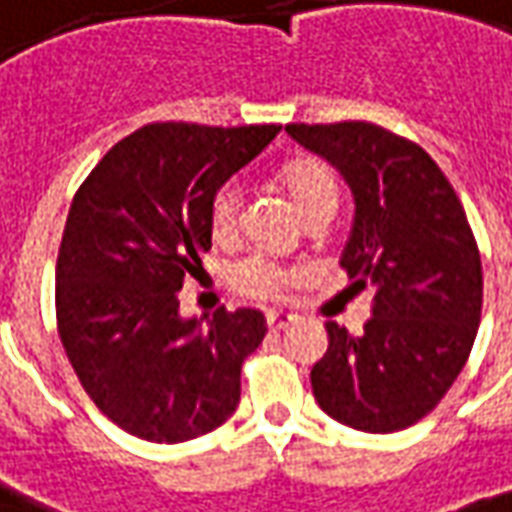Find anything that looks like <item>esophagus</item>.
Wrapping results in <instances>:
<instances>
[{
	"label": "esophagus",
	"instance_id": "34e87169",
	"mask_svg": "<svg viewBox=\"0 0 512 512\" xmlns=\"http://www.w3.org/2000/svg\"><path fill=\"white\" fill-rule=\"evenodd\" d=\"M266 322H269V328L277 333V330H288L294 322H297V316L294 314H285V311H269L266 314Z\"/></svg>",
	"mask_w": 512,
	"mask_h": 512
}]
</instances>
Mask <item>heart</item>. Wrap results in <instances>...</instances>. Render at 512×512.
<instances>
[{
    "instance_id": "1",
    "label": "heart",
    "mask_w": 512,
    "mask_h": 512,
    "mask_svg": "<svg viewBox=\"0 0 512 512\" xmlns=\"http://www.w3.org/2000/svg\"><path fill=\"white\" fill-rule=\"evenodd\" d=\"M277 184L283 187L285 196L294 201V207L311 227L328 224L339 210L342 187L333 168L319 156H297L285 162L277 173ZM207 227L218 246H232L241 241L243 196L238 184H221L212 193ZM235 283L252 297H280L285 288L294 283V271L283 269L280 263H271L266 257H249L235 269Z\"/></svg>"
}]
</instances>
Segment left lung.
Segmentation results:
<instances>
[{
	"instance_id": "8db88e82",
	"label": "left lung",
	"mask_w": 512,
	"mask_h": 512,
	"mask_svg": "<svg viewBox=\"0 0 512 512\" xmlns=\"http://www.w3.org/2000/svg\"><path fill=\"white\" fill-rule=\"evenodd\" d=\"M350 184L356 218L342 252L353 291L373 288V316L353 336L336 322L311 370L322 412L389 434L443 401L474 347L482 260L454 187L420 145L373 123H291Z\"/></svg>"
}]
</instances>
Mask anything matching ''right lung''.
<instances>
[{
	"label": "right lung",
	"mask_w": 512,
	"mask_h": 512,
	"mask_svg": "<svg viewBox=\"0 0 512 512\" xmlns=\"http://www.w3.org/2000/svg\"><path fill=\"white\" fill-rule=\"evenodd\" d=\"M280 125L151 123L120 139L72 198L55 266L58 336L103 415L151 443L218 429L241 401L243 358L266 336L255 308L179 314L210 252L212 193Z\"/></svg>",
	"instance_id": "obj_1"
}]
</instances>
